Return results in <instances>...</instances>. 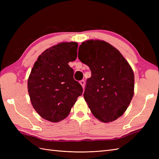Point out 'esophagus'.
<instances>
[{
  "label": "esophagus",
  "mask_w": 159,
  "mask_h": 159,
  "mask_svg": "<svg viewBox=\"0 0 159 159\" xmlns=\"http://www.w3.org/2000/svg\"><path fill=\"white\" fill-rule=\"evenodd\" d=\"M80 83V85H82V87H83V88H84V87H85V80H80V81L79 82Z\"/></svg>",
  "instance_id": "1"
}]
</instances>
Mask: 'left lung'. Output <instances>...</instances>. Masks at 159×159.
<instances>
[{"label":"left lung","mask_w":159,"mask_h":159,"mask_svg":"<svg viewBox=\"0 0 159 159\" xmlns=\"http://www.w3.org/2000/svg\"><path fill=\"white\" fill-rule=\"evenodd\" d=\"M79 60L89 67L83 96L92 114L102 122L122 116L134 95L133 69L119 50L101 40L84 42Z\"/></svg>","instance_id":"obj_1"}]
</instances>
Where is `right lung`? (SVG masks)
<instances>
[{"instance_id": "right-lung-1", "label": "right lung", "mask_w": 159, "mask_h": 159, "mask_svg": "<svg viewBox=\"0 0 159 159\" xmlns=\"http://www.w3.org/2000/svg\"><path fill=\"white\" fill-rule=\"evenodd\" d=\"M78 43L62 42L46 50L36 61L28 79L32 105L43 119L58 122L68 116L83 87L68 65L77 57Z\"/></svg>"}]
</instances>
